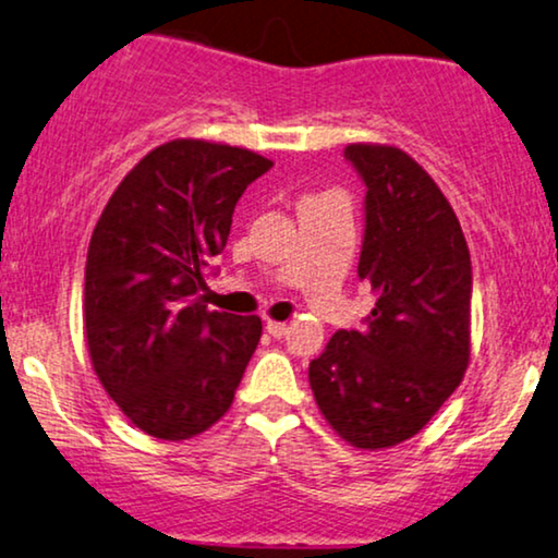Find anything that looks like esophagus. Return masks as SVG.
<instances>
[{
    "label": "esophagus",
    "instance_id": "1",
    "mask_svg": "<svg viewBox=\"0 0 558 558\" xmlns=\"http://www.w3.org/2000/svg\"><path fill=\"white\" fill-rule=\"evenodd\" d=\"M265 329H267V331H270V335H272V337H278V340H280V337H283V335H286V331H288V324H286V322H272V319H267V324H265Z\"/></svg>",
    "mask_w": 558,
    "mask_h": 558
}]
</instances>
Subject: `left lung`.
Wrapping results in <instances>:
<instances>
[{"label":"left lung","mask_w":558,"mask_h":558,"mask_svg":"<svg viewBox=\"0 0 558 558\" xmlns=\"http://www.w3.org/2000/svg\"><path fill=\"white\" fill-rule=\"evenodd\" d=\"M365 185L357 278L376 306L308 365L322 414L355 448L409 440L458 389L471 355V255L435 180L393 146L344 149Z\"/></svg>","instance_id":"1"}]
</instances>
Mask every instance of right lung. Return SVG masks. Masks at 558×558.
<instances>
[{
  "mask_svg": "<svg viewBox=\"0 0 558 558\" xmlns=\"http://www.w3.org/2000/svg\"><path fill=\"white\" fill-rule=\"evenodd\" d=\"M272 167L178 138L125 174L89 239L84 329L97 378L146 435L187 440L229 412L259 316L208 312V275L239 197Z\"/></svg>",
  "mask_w": 558,
  "mask_h": 558,
  "instance_id": "right-lung-1",
  "label": "right lung"
}]
</instances>
